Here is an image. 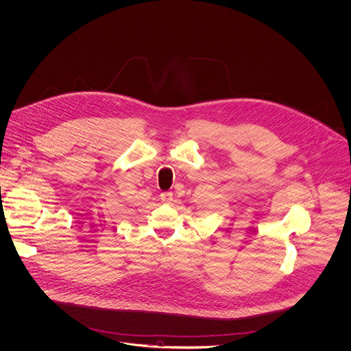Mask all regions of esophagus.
<instances>
[{"instance_id":"1","label":"esophagus","mask_w":351,"mask_h":351,"mask_svg":"<svg viewBox=\"0 0 351 351\" xmlns=\"http://www.w3.org/2000/svg\"><path fill=\"white\" fill-rule=\"evenodd\" d=\"M160 198H161V201H162L164 204H171V202L173 201V194L165 191V193H161Z\"/></svg>"}]
</instances>
